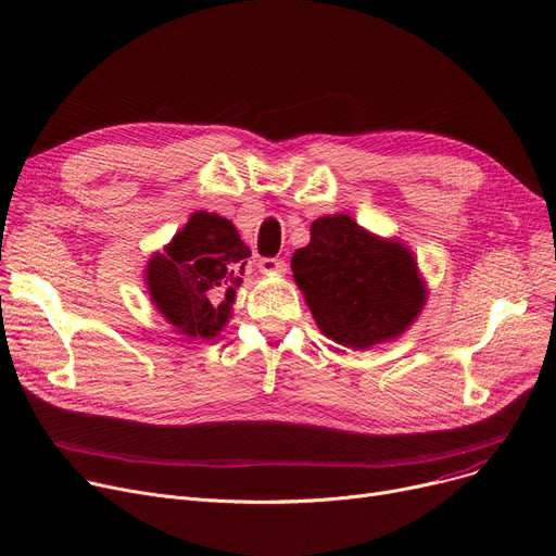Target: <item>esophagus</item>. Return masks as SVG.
Here are the masks:
<instances>
[{"label":"esophagus","mask_w":556,"mask_h":556,"mask_svg":"<svg viewBox=\"0 0 556 556\" xmlns=\"http://www.w3.org/2000/svg\"><path fill=\"white\" fill-rule=\"evenodd\" d=\"M258 270L266 273V275H279L286 270V261L277 258V256H263L258 261Z\"/></svg>","instance_id":"34e87169"}]
</instances>
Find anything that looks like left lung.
Segmentation results:
<instances>
[{
    "instance_id": "obj_1",
    "label": "left lung",
    "mask_w": 556,
    "mask_h": 556,
    "mask_svg": "<svg viewBox=\"0 0 556 556\" xmlns=\"http://www.w3.org/2000/svg\"><path fill=\"white\" fill-rule=\"evenodd\" d=\"M290 263L317 327L344 346L367 349L396 338L426 302L415 256L344 214L317 218L311 243Z\"/></svg>"
}]
</instances>
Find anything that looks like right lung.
<instances>
[{"label": "right lung", "mask_w": 556, "mask_h": 556, "mask_svg": "<svg viewBox=\"0 0 556 556\" xmlns=\"http://www.w3.org/2000/svg\"><path fill=\"white\" fill-rule=\"evenodd\" d=\"M248 256V245L227 218L198 212L164 254L151 258L146 286L160 313L180 333L212 338L231 315Z\"/></svg>", "instance_id": "1"}]
</instances>
